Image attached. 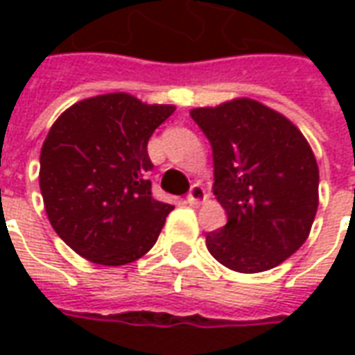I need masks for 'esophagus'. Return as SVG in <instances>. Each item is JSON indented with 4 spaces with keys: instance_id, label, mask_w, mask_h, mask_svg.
<instances>
[{
    "instance_id": "obj_1",
    "label": "esophagus",
    "mask_w": 355,
    "mask_h": 355,
    "mask_svg": "<svg viewBox=\"0 0 355 355\" xmlns=\"http://www.w3.org/2000/svg\"><path fill=\"white\" fill-rule=\"evenodd\" d=\"M207 198V193H205V188L201 184H193L192 188H190V192H188V196H186V201L190 203V205H198V203H201V201Z\"/></svg>"
}]
</instances>
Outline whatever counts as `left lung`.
<instances>
[{
    "instance_id": "8db88e82",
    "label": "left lung",
    "mask_w": 355,
    "mask_h": 355,
    "mask_svg": "<svg viewBox=\"0 0 355 355\" xmlns=\"http://www.w3.org/2000/svg\"><path fill=\"white\" fill-rule=\"evenodd\" d=\"M211 142L216 200L228 215L205 236L209 253L230 270L257 274L302 245L318 211L320 171L302 132L251 98L193 108Z\"/></svg>"
}]
</instances>
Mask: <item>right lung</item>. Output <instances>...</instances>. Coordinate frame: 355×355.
<instances>
[{
	"mask_svg": "<svg viewBox=\"0 0 355 355\" xmlns=\"http://www.w3.org/2000/svg\"><path fill=\"white\" fill-rule=\"evenodd\" d=\"M173 112L110 93L76 102L53 123L40 188L51 226L83 259L121 266L157 241L173 205L152 196L148 140Z\"/></svg>",
	"mask_w": 355,
	"mask_h": 355,
	"instance_id": "add662e5",
	"label": "right lung"
}]
</instances>
